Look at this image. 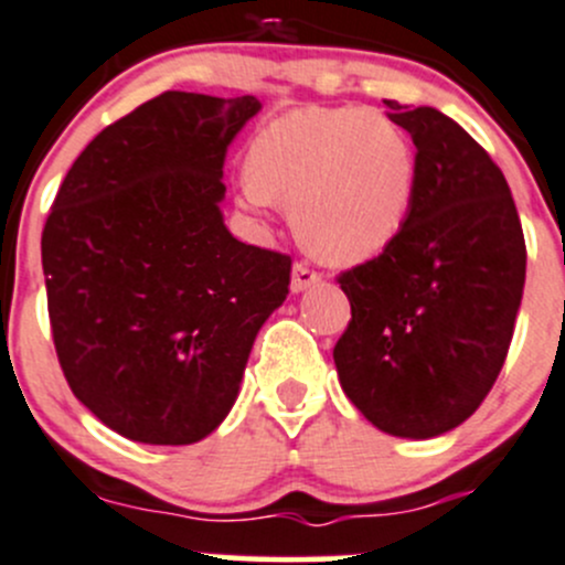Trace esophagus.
Masks as SVG:
<instances>
[{
	"label": "esophagus",
	"mask_w": 565,
	"mask_h": 565,
	"mask_svg": "<svg viewBox=\"0 0 565 565\" xmlns=\"http://www.w3.org/2000/svg\"><path fill=\"white\" fill-rule=\"evenodd\" d=\"M322 281V273H317L315 267H309L306 262H295L292 267V292H303V289L315 287Z\"/></svg>",
	"instance_id": "obj_1"
}]
</instances>
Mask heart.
<instances>
[{
  "label": "heart",
  "mask_w": 565,
  "mask_h": 565,
  "mask_svg": "<svg viewBox=\"0 0 565 565\" xmlns=\"http://www.w3.org/2000/svg\"><path fill=\"white\" fill-rule=\"evenodd\" d=\"M241 196L292 204L303 243L328 262H363L398 237L415 202V150L380 108H303L254 139Z\"/></svg>",
  "instance_id": "1"
}]
</instances>
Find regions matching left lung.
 <instances>
[{
	"instance_id": "obj_1",
	"label": "left lung",
	"mask_w": 565,
	"mask_h": 565,
	"mask_svg": "<svg viewBox=\"0 0 565 565\" xmlns=\"http://www.w3.org/2000/svg\"><path fill=\"white\" fill-rule=\"evenodd\" d=\"M415 145V202L396 241L339 273L352 319L341 388L380 431L446 435L487 398L525 289V235L498 163L443 111L385 100Z\"/></svg>"
}]
</instances>
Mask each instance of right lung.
<instances>
[{"mask_svg": "<svg viewBox=\"0 0 565 565\" xmlns=\"http://www.w3.org/2000/svg\"><path fill=\"white\" fill-rule=\"evenodd\" d=\"M163 93L100 130L56 191L43 276L73 396L147 446H191L235 404L292 259L224 226V158L259 111Z\"/></svg>", "mask_w": 565, "mask_h": 565, "instance_id": "obj_1", "label": "right lung"}]
</instances>
